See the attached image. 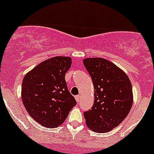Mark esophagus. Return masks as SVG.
Listing matches in <instances>:
<instances>
[{
  "label": "esophagus",
  "instance_id": "1",
  "mask_svg": "<svg viewBox=\"0 0 154 154\" xmlns=\"http://www.w3.org/2000/svg\"><path fill=\"white\" fill-rule=\"evenodd\" d=\"M80 96L79 95V94H78V95L75 96V99H76V100H77V102L80 101Z\"/></svg>",
  "mask_w": 154,
  "mask_h": 154
}]
</instances>
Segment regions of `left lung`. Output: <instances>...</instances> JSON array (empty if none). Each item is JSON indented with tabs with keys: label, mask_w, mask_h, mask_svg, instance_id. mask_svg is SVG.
I'll return each instance as SVG.
<instances>
[{
	"label": "left lung",
	"mask_w": 154,
	"mask_h": 154,
	"mask_svg": "<svg viewBox=\"0 0 154 154\" xmlns=\"http://www.w3.org/2000/svg\"><path fill=\"white\" fill-rule=\"evenodd\" d=\"M83 64L94 89V104L83 112L86 125L97 133H106L120 125L131 109V83L122 70L105 59H84Z\"/></svg>",
	"instance_id": "left-lung-1"
}]
</instances>
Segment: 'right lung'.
Here are the masks:
<instances>
[{
  "instance_id": "obj_1",
  "label": "right lung",
  "mask_w": 154,
  "mask_h": 154,
  "mask_svg": "<svg viewBox=\"0 0 154 154\" xmlns=\"http://www.w3.org/2000/svg\"><path fill=\"white\" fill-rule=\"evenodd\" d=\"M71 66L70 57H53L24 76L21 88L23 104L29 116L43 127L56 128L61 125L77 104L65 80Z\"/></svg>"
}]
</instances>
